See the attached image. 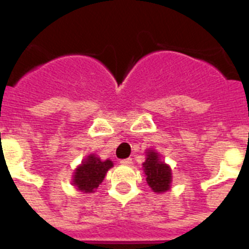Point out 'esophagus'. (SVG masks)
<instances>
[{"label":"esophagus","instance_id":"esophagus-1","mask_svg":"<svg viewBox=\"0 0 249 249\" xmlns=\"http://www.w3.org/2000/svg\"><path fill=\"white\" fill-rule=\"evenodd\" d=\"M121 164H123V166H131L133 162H132V158H126V160H122L120 162Z\"/></svg>","mask_w":249,"mask_h":249}]
</instances>
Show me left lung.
<instances>
[{
	"instance_id": "obj_1",
	"label": "left lung",
	"mask_w": 249,
	"mask_h": 249,
	"mask_svg": "<svg viewBox=\"0 0 249 249\" xmlns=\"http://www.w3.org/2000/svg\"><path fill=\"white\" fill-rule=\"evenodd\" d=\"M146 181L151 190L156 193H163L171 188L172 169L163 160L155 149H147L146 160L142 164Z\"/></svg>"
}]
</instances>
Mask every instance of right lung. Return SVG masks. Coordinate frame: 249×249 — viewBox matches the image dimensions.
I'll use <instances>...</instances> for the list:
<instances>
[{"instance_id": "add662e5", "label": "right lung", "mask_w": 249, "mask_h": 249, "mask_svg": "<svg viewBox=\"0 0 249 249\" xmlns=\"http://www.w3.org/2000/svg\"><path fill=\"white\" fill-rule=\"evenodd\" d=\"M113 167L111 160H101L96 155H89L74 169L72 184L83 193H92L103 182L108 169Z\"/></svg>"}]
</instances>
